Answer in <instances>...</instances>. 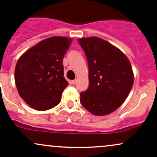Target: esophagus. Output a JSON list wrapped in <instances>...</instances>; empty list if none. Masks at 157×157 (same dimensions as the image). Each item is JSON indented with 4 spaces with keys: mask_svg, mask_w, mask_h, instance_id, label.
<instances>
[{
    "mask_svg": "<svg viewBox=\"0 0 157 157\" xmlns=\"http://www.w3.org/2000/svg\"><path fill=\"white\" fill-rule=\"evenodd\" d=\"M71 82V84L72 86H75L76 83H77V80H71V81L70 82Z\"/></svg>",
    "mask_w": 157,
    "mask_h": 157,
    "instance_id": "1",
    "label": "esophagus"
}]
</instances>
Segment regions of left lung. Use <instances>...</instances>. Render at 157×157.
I'll list each match as a JSON object with an SVG mask.
<instances>
[{"label":"left lung","instance_id":"1","mask_svg":"<svg viewBox=\"0 0 157 157\" xmlns=\"http://www.w3.org/2000/svg\"><path fill=\"white\" fill-rule=\"evenodd\" d=\"M89 66V86L80 102L95 115H106L121 106L134 77L130 61L118 48L98 37L79 39Z\"/></svg>","mask_w":157,"mask_h":157}]
</instances>
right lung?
Segmentation results:
<instances>
[{
    "mask_svg": "<svg viewBox=\"0 0 157 157\" xmlns=\"http://www.w3.org/2000/svg\"><path fill=\"white\" fill-rule=\"evenodd\" d=\"M71 42L67 37L48 38L27 50L18 60L15 85L21 98L30 107L48 110L59 104L68 85L63 59Z\"/></svg>",
    "mask_w": 157,
    "mask_h": 157,
    "instance_id": "add662e5",
    "label": "right lung"
}]
</instances>
